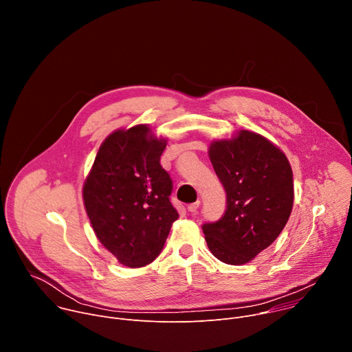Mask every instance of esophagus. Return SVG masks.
<instances>
[{
	"mask_svg": "<svg viewBox=\"0 0 352 352\" xmlns=\"http://www.w3.org/2000/svg\"><path fill=\"white\" fill-rule=\"evenodd\" d=\"M199 206H200V200H197V202H195V204L188 205V212H190V213H196V212H197V209H199Z\"/></svg>",
	"mask_w": 352,
	"mask_h": 352,
	"instance_id": "34e87169",
	"label": "esophagus"
}]
</instances>
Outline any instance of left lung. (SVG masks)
<instances>
[{
    "label": "left lung",
    "mask_w": 352,
    "mask_h": 352,
    "mask_svg": "<svg viewBox=\"0 0 352 352\" xmlns=\"http://www.w3.org/2000/svg\"><path fill=\"white\" fill-rule=\"evenodd\" d=\"M209 157L226 189L227 209L202 230L219 261L239 266L270 246L285 227L294 204L292 170L277 146L245 129L212 142Z\"/></svg>",
    "instance_id": "obj_1"
}]
</instances>
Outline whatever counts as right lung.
Segmentation results:
<instances>
[{
    "label": "right lung",
    "instance_id": "right-lung-1",
    "mask_svg": "<svg viewBox=\"0 0 352 352\" xmlns=\"http://www.w3.org/2000/svg\"><path fill=\"white\" fill-rule=\"evenodd\" d=\"M166 146L147 125L118 129L100 146L83 184L96 236L126 267L152 263L178 219L173 181L160 164Z\"/></svg>",
    "mask_w": 352,
    "mask_h": 352
}]
</instances>
